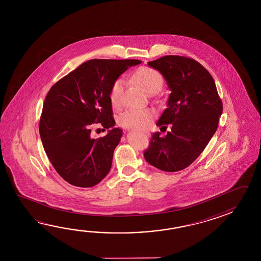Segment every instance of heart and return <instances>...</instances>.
<instances>
[{"label": "heart", "mask_w": 261, "mask_h": 261, "mask_svg": "<svg viewBox=\"0 0 261 261\" xmlns=\"http://www.w3.org/2000/svg\"><path fill=\"white\" fill-rule=\"evenodd\" d=\"M133 79L149 94L158 93L163 87L164 79L161 72L152 67L143 66L133 73ZM124 81L117 78L111 85L109 90V99L112 106L119 107L121 103ZM155 118V112L149 108L128 109L118 117V124L123 128L136 130H145Z\"/></svg>", "instance_id": "1"}]
</instances>
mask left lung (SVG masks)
<instances>
[{"instance_id": "left-lung-1", "label": "left lung", "mask_w": 261, "mask_h": 261, "mask_svg": "<svg viewBox=\"0 0 261 261\" xmlns=\"http://www.w3.org/2000/svg\"><path fill=\"white\" fill-rule=\"evenodd\" d=\"M148 65L161 72L172 90L156 123L165 130L171 124V130L164 137L153 133L144 159L161 171H181L200 155L217 132L222 100L210 72L193 59L164 56Z\"/></svg>"}]
</instances>
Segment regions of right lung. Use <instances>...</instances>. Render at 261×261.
Here are the masks:
<instances>
[{
    "label": "right lung",
    "instance_id": "1",
    "mask_svg": "<svg viewBox=\"0 0 261 261\" xmlns=\"http://www.w3.org/2000/svg\"><path fill=\"white\" fill-rule=\"evenodd\" d=\"M141 62L90 60L49 89L40 117V136L50 162L68 183L91 188L110 171L123 132L114 128L109 90L128 67ZM97 122L112 128L103 138L91 139L90 128Z\"/></svg>",
    "mask_w": 261,
    "mask_h": 261
}]
</instances>
